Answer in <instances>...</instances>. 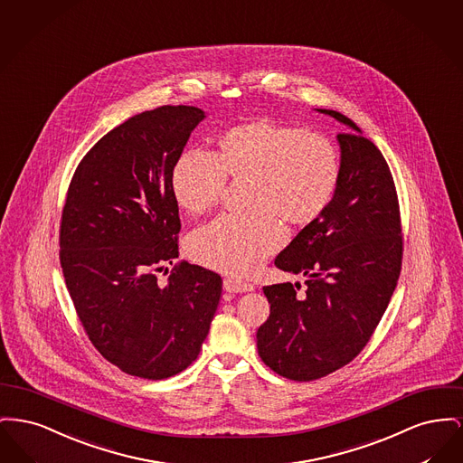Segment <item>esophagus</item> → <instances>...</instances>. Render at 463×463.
Wrapping results in <instances>:
<instances>
[{
    "label": "esophagus",
    "mask_w": 463,
    "mask_h": 463,
    "mask_svg": "<svg viewBox=\"0 0 463 463\" xmlns=\"http://www.w3.org/2000/svg\"><path fill=\"white\" fill-rule=\"evenodd\" d=\"M222 288H224V291L228 292H249L254 289V286H252V284L243 282V280H239V279H232V277L224 279Z\"/></svg>",
    "instance_id": "34e87169"
}]
</instances>
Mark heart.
Segmentation results:
<instances>
[{
    "instance_id": "heart-1",
    "label": "heart",
    "mask_w": 463,
    "mask_h": 463,
    "mask_svg": "<svg viewBox=\"0 0 463 463\" xmlns=\"http://www.w3.org/2000/svg\"><path fill=\"white\" fill-rule=\"evenodd\" d=\"M340 155L316 132L260 118L226 130L216 155L188 149L174 164L172 194L190 214L216 207L226 177L249 179L247 214H222L190 237L198 263L230 275H249L284 242V228L308 226L333 202Z\"/></svg>"
}]
</instances>
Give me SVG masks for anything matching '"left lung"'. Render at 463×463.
I'll list each match as a JSON object with an SVG mask.
<instances>
[{
    "instance_id": "8db88e82",
    "label": "left lung",
    "mask_w": 463,
    "mask_h": 463,
    "mask_svg": "<svg viewBox=\"0 0 463 463\" xmlns=\"http://www.w3.org/2000/svg\"><path fill=\"white\" fill-rule=\"evenodd\" d=\"M341 175L324 214L305 226L275 267L307 277L263 288L269 317L258 329V354L277 374L312 382L354 361L389 307L402 265V230L393 177L382 151L333 109Z\"/></svg>"
}]
</instances>
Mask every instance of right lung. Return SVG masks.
Masks as SVG:
<instances>
[{"mask_svg": "<svg viewBox=\"0 0 463 463\" xmlns=\"http://www.w3.org/2000/svg\"><path fill=\"white\" fill-rule=\"evenodd\" d=\"M195 106H160L100 137L68 188L59 258L74 310L99 354L123 373L164 380L192 364L220 305L221 277L175 263L179 207L172 169Z\"/></svg>", "mask_w": 463, "mask_h": 463, "instance_id": "right-lung-1", "label": "right lung"}]
</instances>
